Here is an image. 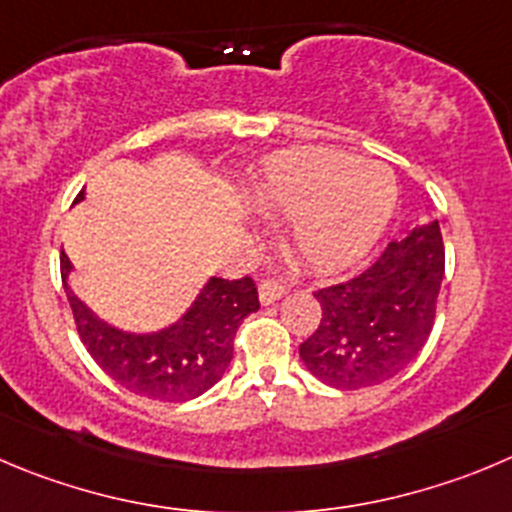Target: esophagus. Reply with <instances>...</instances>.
<instances>
[{
  "mask_svg": "<svg viewBox=\"0 0 512 512\" xmlns=\"http://www.w3.org/2000/svg\"><path fill=\"white\" fill-rule=\"evenodd\" d=\"M284 294H286V286L274 284V281H264V284L259 286V301L264 306L274 304V301H279Z\"/></svg>",
  "mask_w": 512,
  "mask_h": 512,
  "instance_id": "obj_1",
  "label": "esophagus"
}]
</instances>
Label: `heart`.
Wrapping results in <instances>:
<instances>
[{"instance_id":"heart-1","label":"heart","mask_w":512,"mask_h":512,"mask_svg":"<svg viewBox=\"0 0 512 512\" xmlns=\"http://www.w3.org/2000/svg\"><path fill=\"white\" fill-rule=\"evenodd\" d=\"M266 221H284L281 241L316 274L359 261L397 208V180L374 160L311 148L271 158L243 191Z\"/></svg>"}]
</instances>
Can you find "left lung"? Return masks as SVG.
Returning <instances> with one entry per match:
<instances>
[{"label":"left lung","mask_w":512,"mask_h":512,"mask_svg":"<svg viewBox=\"0 0 512 512\" xmlns=\"http://www.w3.org/2000/svg\"><path fill=\"white\" fill-rule=\"evenodd\" d=\"M445 276L440 223L415 226L357 279L316 291L321 321L299 347L316 379L337 389L387 382L410 367L435 321Z\"/></svg>","instance_id":"obj_1"}]
</instances>
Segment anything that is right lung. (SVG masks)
<instances>
[{"instance_id":"add662e5","label":"right lung","mask_w":512,"mask_h":512,"mask_svg":"<svg viewBox=\"0 0 512 512\" xmlns=\"http://www.w3.org/2000/svg\"><path fill=\"white\" fill-rule=\"evenodd\" d=\"M85 201V193L75 203ZM62 284L77 332L97 364L125 389L163 402L201 397L233 359V337L248 314L259 311V294L248 276L236 281L211 276L196 299L168 326L130 332L105 319L70 289L72 264L62 253Z\"/></svg>"}]
</instances>
